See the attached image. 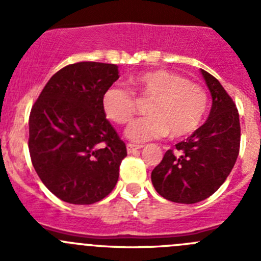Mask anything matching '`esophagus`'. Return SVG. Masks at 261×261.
<instances>
[{
    "instance_id": "esophagus-1",
    "label": "esophagus",
    "mask_w": 261,
    "mask_h": 261,
    "mask_svg": "<svg viewBox=\"0 0 261 261\" xmlns=\"http://www.w3.org/2000/svg\"><path fill=\"white\" fill-rule=\"evenodd\" d=\"M126 147H127V152L128 154H131V152H135L136 150H139V149H141V145H134V144H127V145H126Z\"/></svg>"
}]
</instances>
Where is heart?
I'll list each match as a JSON object with an SVG mask.
<instances>
[{"instance_id":"b5f03b06","label":"heart","mask_w":261,"mask_h":261,"mask_svg":"<svg viewBox=\"0 0 261 261\" xmlns=\"http://www.w3.org/2000/svg\"><path fill=\"white\" fill-rule=\"evenodd\" d=\"M134 93L150 101L146 118L135 121L127 128L128 139L147 141L170 133L175 139L196 133L208 110V96L203 87L183 75L159 69L141 73L131 80ZM105 115L117 125H127L138 112L136 99L130 91L112 87L102 97Z\"/></svg>"}]
</instances>
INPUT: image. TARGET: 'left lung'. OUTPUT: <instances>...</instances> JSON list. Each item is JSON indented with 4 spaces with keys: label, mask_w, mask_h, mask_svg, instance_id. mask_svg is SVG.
<instances>
[{
    "label": "left lung",
    "mask_w": 261,
    "mask_h": 261,
    "mask_svg": "<svg viewBox=\"0 0 261 261\" xmlns=\"http://www.w3.org/2000/svg\"><path fill=\"white\" fill-rule=\"evenodd\" d=\"M201 73L212 94L208 118L175 150H168L151 172L158 193L177 203H197L212 196L228 177L240 151L235 102L212 74L203 69Z\"/></svg>",
    "instance_id": "obj_1"
}]
</instances>
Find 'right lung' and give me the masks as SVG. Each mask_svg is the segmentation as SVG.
Wrapping results in <instances>:
<instances>
[{
	"label": "right lung",
	"mask_w": 261,
	"mask_h": 261,
	"mask_svg": "<svg viewBox=\"0 0 261 261\" xmlns=\"http://www.w3.org/2000/svg\"><path fill=\"white\" fill-rule=\"evenodd\" d=\"M116 64L78 62L50 78L29 118L31 163L62 201L92 204L111 193L126 145L102 109Z\"/></svg>",
	"instance_id": "right-lung-1"
}]
</instances>
